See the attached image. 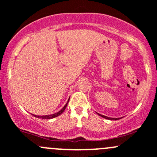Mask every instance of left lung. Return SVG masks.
<instances>
[{
    "label": "left lung",
    "instance_id": "1",
    "mask_svg": "<svg viewBox=\"0 0 157 157\" xmlns=\"http://www.w3.org/2000/svg\"><path fill=\"white\" fill-rule=\"evenodd\" d=\"M98 115H99V116H101V117H102V118H105V119H109V120H118V119H120V118H109V117H107V116H105V115H101V114H99V113H97Z\"/></svg>",
    "mask_w": 157,
    "mask_h": 157
}]
</instances>
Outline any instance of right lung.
I'll use <instances>...</instances> for the list:
<instances>
[{"label":"right lung","instance_id":"1","mask_svg":"<svg viewBox=\"0 0 157 157\" xmlns=\"http://www.w3.org/2000/svg\"><path fill=\"white\" fill-rule=\"evenodd\" d=\"M69 100H70V98L68 99V100H67V103L65 104V105H64V106L63 107V108L61 109V110L59 111V112H56V113L52 114V115H34V116H35V117H36V118H44V119H51V118H55V117H57V116H59V115H61V114L62 113V112H64V110H65V109H66V107H67V103H68Z\"/></svg>","mask_w":157,"mask_h":157}]
</instances>
